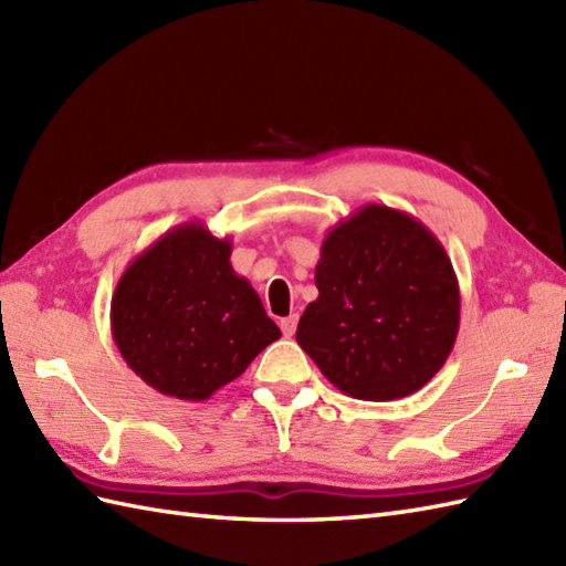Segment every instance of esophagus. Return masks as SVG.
I'll list each match as a JSON object with an SVG mask.
<instances>
[{
    "instance_id": "1",
    "label": "esophagus",
    "mask_w": 566,
    "mask_h": 566,
    "mask_svg": "<svg viewBox=\"0 0 566 566\" xmlns=\"http://www.w3.org/2000/svg\"><path fill=\"white\" fill-rule=\"evenodd\" d=\"M296 323H298V316H286V318H282V333L286 335V338H292V335L296 333Z\"/></svg>"
}]
</instances>
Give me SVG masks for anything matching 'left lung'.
Listing matches in <instances>:
<instances>
[{
    "label": "left lung",
    "instance_id": "8db88e82",
    "mask_svg": "<svg viewBox=\"0 0 566 566\" xmlns=\"http://www.w3.org/2000/svg\"><path fill=\"white\" fill-rule=\"evenodd\" d=\"M316 286L296 343L353 399H403L450 357L460 284L440 240L406 211L367 203L331 228Z\"/></svg>",
    "mask_w": 566,
    "mask_h": 566
}]
</instances>
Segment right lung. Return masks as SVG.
<instances>
[{"instance_id":"add662e5","label":"right lung","mask_w":566,"mask_h":566,"mask_svg":"<svg viewBox=\"0 0 566 566\" xmlns=\"http://www.w3.org/2000/svg\"><path fill=\"white\" fill-rule=\"evenodd\" d=\"M231 238L189 221L128 264L112 296V335L136 375L165 396L207 401L282 331L231 264Z\"/></svg>"}]
</instances>
